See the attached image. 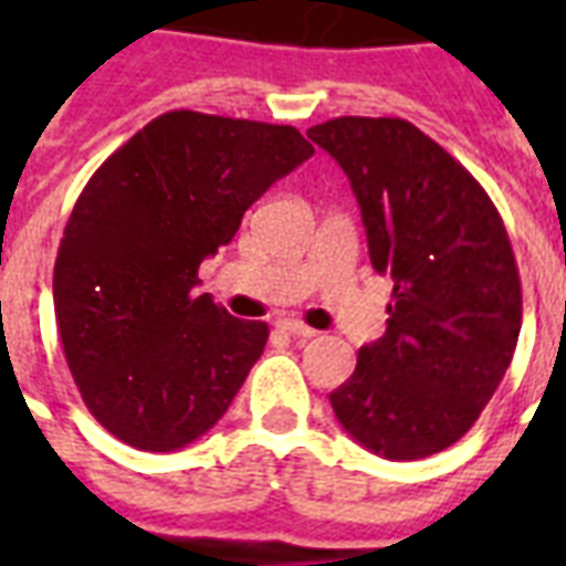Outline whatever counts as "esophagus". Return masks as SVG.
Returning <instances> with one entry per match:
<instances>
[{
    "mask_svg": "<svg viewBox=\"0 0 566 566\" xmlns=\"http://www.w3.org/2000/svg\"><path fill=\"white\" fill-rule=\"evenodd\" d=\"M279 326H282L284 332H287V335L302 337V340H305V337H317V332H314V328H311V326H305V323H302V319L287 317V319H282V323H279Z\"/></svg>",
    "mask_w": 566,
    "mask_h": 566,
    "instance_id": "34e87169",
    "label": "esophagus"
}]
</instances>
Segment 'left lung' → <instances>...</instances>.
<instances>
[{"mask_svg": "<svg viewBox=\"0 0 566 566\" xmlns=\"http://www.w3.org/2000/svg\"><path fill=\"white\" fill-rule=\"evenodd\" d=\"M308 137L349 176L373 270L394 279L385 337L361 346L332 408L376 455L429 458L473 429L517 349L523 291L505 222L408 119L335 117Z\"/></svg>", "mask_w": 566, "mask_h": 566, "instance_id": "left-lung-1", "label": "left lung"}]
</instances>
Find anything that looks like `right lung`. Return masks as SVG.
<instances>
[{"instance_id": "right-lung-1", "label": "right lung", "mask_w": 566, "mask_h": 566, "mask_svg": "<svg viewBox=\"0 0 566 566\" xmlns=\"http://www.w3.org/2000/svg\"><path fill=\"white\" fill-rule=\"evenodd\" d=\"M314 146L293 126L167 111L93 172L57 247V335L87 411L144 452L202 438L270 337L196 293L258 196Z\"/></svg>"}]
</instances>
